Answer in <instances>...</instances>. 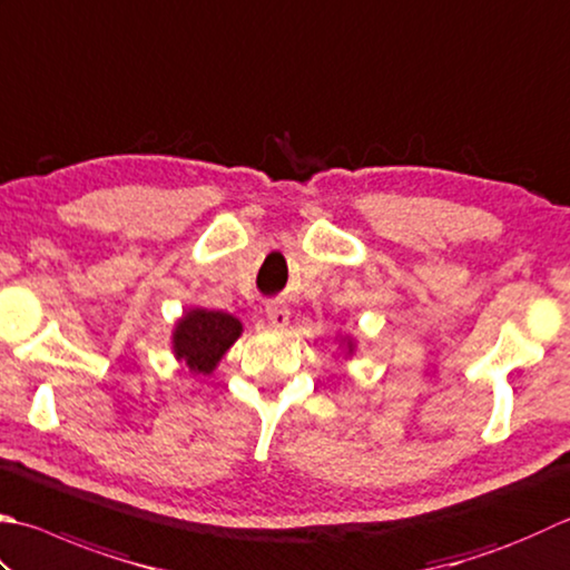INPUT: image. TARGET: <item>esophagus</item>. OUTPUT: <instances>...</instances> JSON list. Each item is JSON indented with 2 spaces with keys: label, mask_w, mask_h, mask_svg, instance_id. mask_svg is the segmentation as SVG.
<instances>
[{
  "label": "esophagus",
  "mask_w": 570,
  "mask_h": 570,
  "mask_svg": "<svg viewBox=\"0 0 570 570\" xmlns=\"http://www.w3.org/2000/svg\"><path fill=\"white\" fill-rule=\"evenodd\" d=\"M264 311H266V321H269L272 326L284 328L288 323V308L284 304H278V301H269Z\"/></svg>",
  "instance_id": "obj_1"
}]
</instances>
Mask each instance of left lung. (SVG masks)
Wrapping results in <instances>:
<instances>
[{
  "label": "left lung",
  "mask_w": 570,
  "mask_h": 570,
  "mask_svg": "<svg viewBox=\"0 0 570 570\" xmlns=\"http://www.w3.org/2000/svg\"><path fill=\"white\" fill-rule=\"evenodd\" d=\"M336 341H338V348L345 351V358H348V355L355 353V341H353L351 336H338Z\"/></svg>",
  "instance_id": "1"
}]
</instances>
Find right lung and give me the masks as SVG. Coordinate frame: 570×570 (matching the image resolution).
I'll list each match as a JSON object with an SVG mask.
<instances>
[{"label": "right lung", "mask_w": 570, "mask_h": 570, "mask_svg": "<svg viewBox=\"0 0 570 570\" xmlns=\"http://www.w3.org/2000/svg\"><path fill=\"white\" fill-rule=\"evenodd\" d=\"M242 331V321L232 314L195 306L175 323L173 353L177 363L189 367V373L212 375Z\"/></svg>", "instance_id": "right-lung-1"}]
</instances>
